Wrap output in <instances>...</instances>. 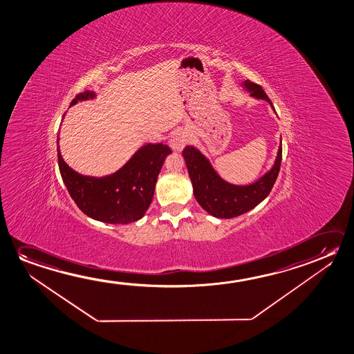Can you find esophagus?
Returning <instances> with one entry per match:
<instances>
[{"label":"esophagus","mask_w":354,"mask_h":354,"mask_svg":"<svg viewBox=\"0 0 354 354\" xmlns=\"http://www.w3.org/2000/svg\"><path fill=\"white\" fill-rule=\"evenodd\" d=\"M187 142H188V136L185 131H177L169 139V146L174 151H182L183 147L187 145Z\"/></svg>","instance_id":"34e87169"}]
</instances>
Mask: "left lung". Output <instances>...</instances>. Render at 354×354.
Listing matches in <instances>:
<instances>
[{
    "label": "left lung",
    "mask_w": 354,
    "mask_h": 354,
    "mask_svg": "<svg viewBox=\"0 0 354 354\" xmlns=\"http://www.w3.org/2000/svg\"><path fill=\"white\" fill-rule=\"evenodd\" d=\"M243 86L250 92V95L254 98L268 102L270 107L274 109L268 95H266L259 84L247 80L243 82ZM183 158L193 185V193L196 202L201 204V207L207 213L215 218L231 219L250 212L270 194L281 169V140L273 167L252 185H231L223 180L215 172L208 158L194 146H185L183 149Z\"/></svg>",
    "instance_id": "left-lung-1"
}]
</instances>
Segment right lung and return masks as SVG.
Returning <instances> with one entry per match:
<instances>
[{"mask_svg": "<svg viewBox=\"0 0 354 354\" xmlns=\"http://www.w3.org/2000/svg\"><path fill=\"white\" fill-rule=\"evenodd\" d=\"M95 97V92L84 91L73 98L70 106ZM57 142L59 169L73 202L87 216L107 224H129L145 215L163 161L172 152L161 142L147 144L117 172L106 177H91L68 167L59 149V138Z\"/></svg>", "mask_w": 354, "mask_h": 354, "instance_id": "1", "label": "right lung"}]
</instances>
